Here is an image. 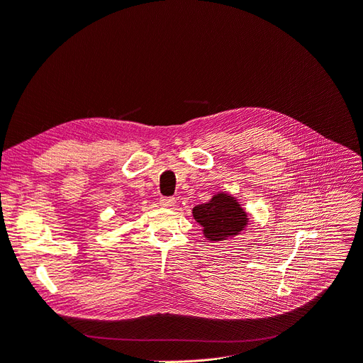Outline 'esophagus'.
<instances>
[{
  "mask_svg": "<svg viewBox=\"0 0 363 363\" xmlns=\"http://www.w3.org/2000/svg\"><path fill=\"white\" fill-rule=\"evenodd\" d=\"M174 203H177V199H174V197H166V196L160 197V205L161 206L172 208V206H174Z\"/></svg>",
  "mask_w": 363,
  "mask_h": 363,
  "instance_id": "obj_1",
  "label": "esophagus"
}]
</instances>
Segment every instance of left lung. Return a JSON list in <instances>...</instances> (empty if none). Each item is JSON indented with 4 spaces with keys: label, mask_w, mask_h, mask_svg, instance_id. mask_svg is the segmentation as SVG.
Instances as JSON below:
<instances>
[{
    "label": "left lung",
    "mask_w": 363,
    "mask_h": 363,
    "mask_svg": "<svg viewBox=\"0 0 363 363\" xmlns=\"http://www.w3.org/2000/svg\"><path fill=\"white\" fill-rule=\"evenodd\" d=\"M193 216L203 227V233L209 240H223L236 235L247 224V213L227 194H217L211 202L194 206Z\"/></svg>",
    "instance_id": "1"
}]
</instances>
